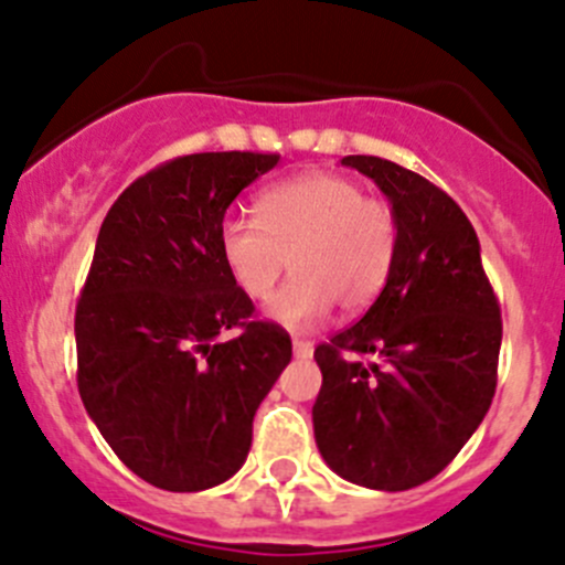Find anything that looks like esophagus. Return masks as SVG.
I'll use <instances>...</instances> for the list:
<instances>
[{
    "label": "esophagus",
    "instance_id": "obj_1",
    "mask_svg": "<svg viewBox=\"0 0 565 565\" xmlns=\"http://www.w3.org/2000/svg\"><path fill=\"white\" fill-rule=\"evenodd\" d=\"M292 350H295V355H298V359H309V355L315 353L311 342H306V339H298V337L292 339Z\"/></svg>",
    "mask_w": 565,
    "mask_h": 565
}]
</instances>
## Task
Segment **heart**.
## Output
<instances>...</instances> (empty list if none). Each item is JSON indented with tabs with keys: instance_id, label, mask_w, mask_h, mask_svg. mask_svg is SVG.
I'll use <instances>...</instances> for the list:
<instances>
[{
	"instance_id": "obj_1",
	"label": "heart",
	"mask_w": 565,
	"mask_h": 565,
	"mask_svg": "<svg viewBox=\"0 0 565 565\" xmlns=\"http://www.w3.org/2000/svg\"><path fill=\"white\" fill-rule=\"evenodd\" d=\"M397 245L392 206L339 173L273 184L256 199V221L228 215L217 228L221 259L245 298L265 300L289 259L292 278L267 306L287 328H315L331 306L342 315L370 309L392 276Z\"/></svg>"
}]
</instances>
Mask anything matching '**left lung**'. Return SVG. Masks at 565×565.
<instances>
[{
  "mask_svg": "<svg viewBox=\"0 0 565 565\" xmlns=\"http://www.w3.org/2000/svg\"><path fill=\"white\" fill-rule=\"evenodd\" d=\"M397 215L392 276L359 322L317 344L320 456L377 491L428 483L478 430L497 388L502 317L461 206L419 173L344 157Z\"/></svg>",
  "mask_w": 565,
  "mask_h": 565,
  "instance_id": "left-lung-1",
  "label": "left lung"
}]
</instances>
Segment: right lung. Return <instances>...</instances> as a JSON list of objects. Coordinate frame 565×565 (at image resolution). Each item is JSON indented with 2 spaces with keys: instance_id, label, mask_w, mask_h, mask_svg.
<instances>
[{
  "instance_id": "1",
  "label": "right lung",
  "mask_w": 565,
  "mask_h": 565,
  "mask_svg": "<svg viewBox=\"0 0 565 565\" xmlns=\"http://www.w3.org/2000/svg\"><path fill=\"white\" fill-rule=\"evenodd\" d=\"M278 154L162 162L109 206L76 303V386L115 456L146 483L204 491L245 463L254 414L292 359L281 326L217 250L232 201ZM239 327L223 343L220 333Z\"/></svg>"
}]
</instances>
